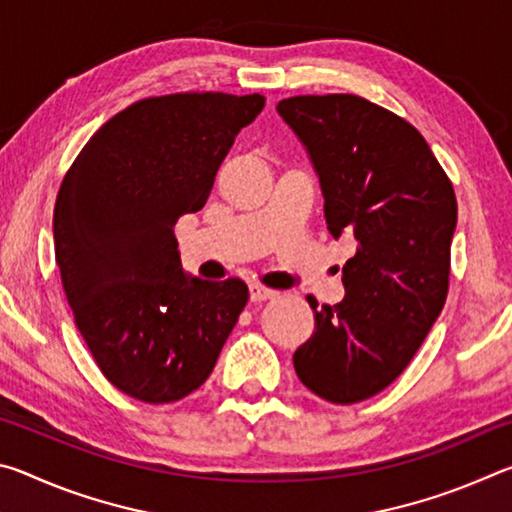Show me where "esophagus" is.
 <instances>
[{
	"instance_id": "obj_1",
	"label": "esophagus",
	"mask_w": 512,
	"mask_h": 512,
	"mask_svg": "<svg viewBox=\"0 0 512 512\" xmlns=\"http://www.w3.org/2000/svg\"><path fill=\"white\" fill-rule=\"evenodd\" d=\"M273 296H277V291L262 287V284H250V300L253 302H262V300H268Z\"/></svg>"
}]
</instances>
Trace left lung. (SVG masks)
<instances>
[{"mask_svg": "<svg viewBox=\"0 0 512 512\" xmlns=\"http://www.w3.org/2000/svg\"><path fill=\"white\" fill-rule=\"evenodd\" d=\"M277 112L318 173L327 230L357 241L339 305L307 296L316 327L293 366L327 402L368 400L402 375L443 311L452 180L409 121L357 94L282 99Z\"/></svg>", "mask_w": 512, "mask_h": 512, "instance_id": "left-lung-1", "label": "left lung"}]
</instances>
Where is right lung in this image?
Masks as SVG:
<instances>
[{
	"mask_svg": "<svg viewBox=\"0 0 512 512\" xmlns=\"http://www.w3.org/2000/svg\"><path fill=\"white\" fill-rule=\"evenodd\" d=\"M262 108V94L142 99L108 119L63 178L54 246L65 296L103 375L135 400L194 393L246 307L237 277L185 275L173 225L205 205Z\"/></svg>",
	"mask_w": 512,
	"mask_h": 512,
	"instance_id": "add662e5",
	"label": "right lung"
}]
</instances>
